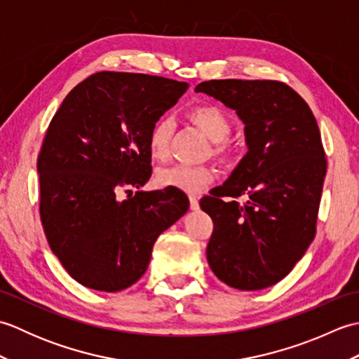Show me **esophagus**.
I'll return each mask as SVG.
<instances>
[{
    "label": "esophagus",
    "mask_w": 359,
    "mask_h": 359,
    "mask_svg": "<svg viewBox=\"0 0 359 359\" xmlns=\"http://www.w3.org/2000/svg\"><path fill=\"white\" fill-rule=\"evenodd\" d=\"M189 208L191 210H199V201H197L196 196H189Z\"/></svg>",
    "instance_id": "34e87169"
}]
</instances>
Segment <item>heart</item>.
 I'll list each match as a JSON object with an SVG mask.
<instances>
[{
    "mask_svg": "<svg viewBox=\"0 0 359 359\" xmlns=\"http://www.w3.org/2000/svg\"><path fill=\"white\" fill-rule=\"evenodd\" d=\"M188 118L212 142V152L222 160L233 156V143L226 139L231 131V118L215 103H201L189 108ZM172 123L170 118L160 117L152 125L148 135V147L152 158L163 160L168 156ZM215 179V170L210 166L174 165L158 170L156 182L158 187L177 188L187 193H199Z\"/></svg>",
    "mask_w": 359,
    "mask_h": 359,
    "instance_id": "b5f03b06",
    "label": "heart"
}]
</instances>
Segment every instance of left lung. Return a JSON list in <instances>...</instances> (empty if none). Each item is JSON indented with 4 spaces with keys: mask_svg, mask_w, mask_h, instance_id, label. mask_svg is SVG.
Instances as JSON below:
<instances>
[{
    "mask_svg": "<svg viewBox=\"0 0 359 359\" xmlns=\"http://www.w3.org/2000/svg\"><path fill=\"white\" fill-rule=\"evenodd\" d=\"M238 112L248 152L224 185L201 199L212 219L207 259L239 290L271 287L315 239L327 172L313 112L276 80H210L196 86Z\"/></svg>",
    "mask_w": 359,
    "mask_h": 359,
    "instance_id": "1",
    "label": "left lung"
}]
</instances>
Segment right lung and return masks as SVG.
I'll return each mask as SVG.
<instances>
[{"mask_svg": "<svg viewBox=\"0 0 359 359\" xmlns=\"http://www.w3.org/2000/svg\"><path fill=\"white\" fill-rule=\"evenodd\" d=\"M187 88L156 75L102 71L79 83L52 117L36 160L40 217L52 253L81 285L131 287L147 271L160 233L187 212L188 197L177 188L131 193L151 177L152 125Z\"/></svg>", "mask_w": 359, "mask_h": 359, "instance_id": "obj_1", "label": "right lung"}]
</instances>
